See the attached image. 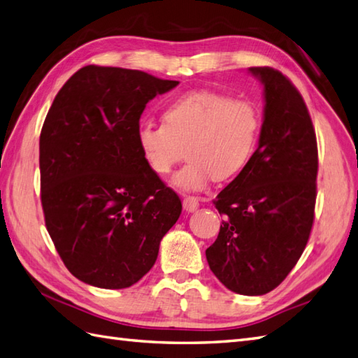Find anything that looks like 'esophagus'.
<instances>
[{
	"label": "esophagus",
	"instance_id": "1",
	"mask_svg": "<svg viewBox=\"0 0 358 358\" xmlns=\"http://www.w3.org/2000/svg\"><path fill=\"white\" fill-rule=\"evenodd\" d=\"M184 209L187 213H194L196 209L199 208V199L197 197H194V196H187L185 199H184Z\"/></svg>",
	"mask_w": 358,
	"mask_h": 358
}]
</instances>
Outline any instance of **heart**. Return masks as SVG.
Instances as JSON below:
<instances>
[{"label": "heart", "mask_w": 358, "mask_h": 358, "mask_svg": "<svg viewBox=\"0 0 358 358\" xmlns=\"http://www.w3.org/2000/svg\"><path fill=\"white\" fill-rule=\"evenodd\" d=\"M261 113L249 100L199 91L182 95L164 110V124L147 121L136 141L147 165L167 174L187 149L188 162L171 179L182 191H202L214 178L237 176L255 153Z\"/></svg>", "instance_id": "obj_1"}]
</instances>
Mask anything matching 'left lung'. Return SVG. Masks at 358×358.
I'll return each instance as SVG.
<instances>
[{"mask_svg":"<svg viewBox=\"0 0 358 358\" xmlns=\"http://www.w3.org/2000/svg\"><path fill=\"white\" fill-rule=\"evenodd\" d=\"M249 71L264 85L258 149L214 200L224 220L206 259L226 289L259 296L285 280L307 246L319 161L315 127L294 85L273 68Z\"/></svg>","mask_w":358,"mask_h":358,"instance_id":"left-lung-1","label":"left lung"}]
</instances>
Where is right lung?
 Returning <instances> with one entry per match:
<instances>
[{
    "mask_svg": "<svg viewBox=\"0 0 358 358\" xmlns=\"http://www.w3.org/2000/svg\"><path fill=\"white\" fill-rule=\"evenodd\" d=\"M176 80L88 65L68 78L39 138L41 202L57 254L77 280L126 289L153 267L179 196L143 158L145 104Z\"/></svg>",
    "mask_w": 358,
    "mask_h": 358,
    "instance_id": "right-lung-1",
    "label": "right lung"
}]
</instances>
